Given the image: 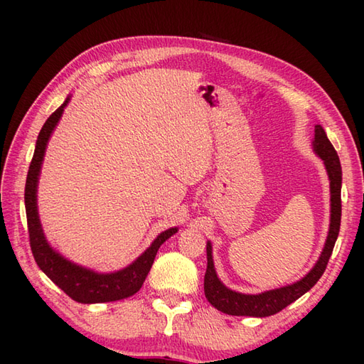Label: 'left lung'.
<instances>
[{
	"mask_svg": "<svg viewBox=\"0 0 364 364\" xmlns=\"http://www.w3.org/2000/svg\"><path fill=\"white\" fill-rule=\"evenodd\" d=\"M313 150L323 161L327 168L330 180V228L327 235V241L321 252V257L314 267L308 272L301 280L283 286V288L270 289L261 294H241L231 291L223 284L214 269L213 261V245L208 241L206 244V274H205V296L208 301L218 308L219 311L231 316H252V318H266L272 316L283 308L291 305L305 292L310 291L318 283L322 274L326 272L328 259L333 252L335 242L341 225V183H343V170L339 162L338 153L333 145L328 141L326 131L321 125L314 127Z\"/></svg>",
	"mask_w": 364,
	"mask_h": 364,
	"instance_id": "obj_1",
	"label": "left lung"
}]
</instances>
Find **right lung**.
<instances>
[{
	"label": "right lung",
	"instance_id": "1",
	"mask_svg": "<svg viewBox=\"0 0 364 364\" xmlns=\"http://www.w3.org/2000/svg\"><path fill=\"white\" fill-rule=\"evenodd\" d=\"M68 102H70V97H67L65 102L43 123L36 142L34 156L28 170L25 186V206L31 250H33L34 259L42 272L48 277L54 284L59 286L68 297L80 301V304H103V301L122 300L133 296V294H136L142 288L159 247L164 244L170 236H173L178 228L175 227L162 231V233L151 242L149 249H146L136 261L131 262L125 269H120L117 272L111 274H100L92 269L75 264V262L65 259L63 255L53 249L48 241H46L41 225V219H38L37 184L45 156L46 144H48L53 129L56 128L60 115L64 112V107L68 105Z\"/></svg>",
	"mask_w": 364,
	"mask_h": 364
}]
</instances>
